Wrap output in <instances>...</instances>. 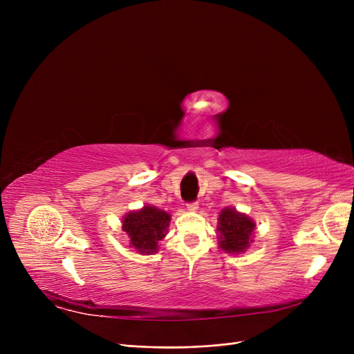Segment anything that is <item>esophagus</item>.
Masks as SVG:
<instances>
[{
	"instance_id": "obj_1",
	"label": "esophagus",
	"mask_w": 354,
	"mask_h": 354,
	"mask_svg": "<svg viewBox=\"0 0 354 354\" xmlns=\"http://www.w3.org/2000/svg\"><path fill=\"white\" fill-rule=\"evenodd\" d=\"M198 203L196 202H190V203H187V211H190V212H196L198 211Z\"/></svg>"
}]
</instances>
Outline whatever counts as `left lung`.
I'll return each mask as SVG.
<instances>
[{
  "instance_id": "left-lung-1",
  "label": "left lung",
  "mask_w": 354,
  "mask_h": 354,
  "mask_svg": "<svg viewBox=\"0 0 354 354\" xmlns=\"http://www.w3.org/2000/svg\"><path fill=\"white\" fill-rule=\"evenodd\" d=\"M217 223L218 246L224 252L233 255L242 254L254 242L255 221L236 208H223Z\"/></svg>"
}]
</instances>
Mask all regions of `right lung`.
<instances>
[{
	"label": "right lung",
	"instance_id": "obj_1",
	"mask_svg": "<svg viewBox=\"0 0 354 354\" xmlns=\"http://www.w3.org/2000/svg\"><path fill=\"white\" fill-rule=\"evenodd\" d=\"M171 216L153 205L128 212L122 218V230L130 238V246L138 254L151 255L158 252L159 241H162L169 227Z\"/></svg>",
	"mask_w": 354,
	"mask_h": 354
}]
</instances>
